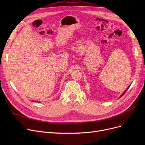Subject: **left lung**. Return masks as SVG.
<instances>
[{
    "instance_id": "left-lung-1",
    "label": "left lung",
    "mask_w": 145,
    "mask_h": 145,
    "mask_svg": "<svg viewBox=\"0 0 145 145\" xmlns=\"http://www.w3.org/2000/svg\"><path fill=\"white\" fill-rule=\"evenodd\" d=\"M130 86H131V85H129V86H128V88H127V89H126V90H125L124 91V92H123V93L122 94H121V95L120 96V97H119V98H120V97H121V96H123V95H124V94H125V93H126V91H127V89H128L129 88V87H130Z\"/></svg>"
}]
</instances>
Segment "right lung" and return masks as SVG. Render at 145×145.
I'll use <instances>...</instances> for the list:
<instances>
[{"mask_svg":"<svg viewBox=\"0 0 145 145\" xmlns=\"http://www.w3.org/2000/svg\"><path fill=\"white\" fill-rule=\"evenodd\" d=\"M33 102H35V101H33Z\"/></svg>","mask_w":145,"mask_h":145,"instance_id":"1","label":"right lung"}]
</instances>
